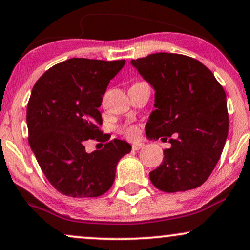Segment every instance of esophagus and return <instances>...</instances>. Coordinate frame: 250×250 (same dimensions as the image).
Returning a JSON list of instances; mask_svg holds the SVG:
<instances>
[{"instance_id":"34e87169","label":"esophagus","mask_w":250,"mask_h":250,"mask_svg":"<svg viewBox=\"0 0 250 250\" xmlns=\"http://www.w3.org/2000/svg\"><path fill=\"white\" fill-rule=\"evenodd\" d=\"M143 147H145V146L142 145V143H134L133 145V150H135V151H137V150H140V149H142Z\"/></svg>"}]
</instances>
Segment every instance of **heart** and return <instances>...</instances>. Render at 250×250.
<instances>
[{"label": "heart", "instance_id": "b5f03b06", "mask_svg": "<svg viewBox=\"0 0 250 250\" xmlns=\"http://www.w3.org/2000/svg\"><path fill=\"white\" fill-rule=\"evenodd\" d=\"M125 133L127 134L129 137L134 139V137H136L137 134H139V128H137L136 125H128V127L125 128Z\"/></svg>", "mask_w": 250, "mask_h": 250}]
</instances>
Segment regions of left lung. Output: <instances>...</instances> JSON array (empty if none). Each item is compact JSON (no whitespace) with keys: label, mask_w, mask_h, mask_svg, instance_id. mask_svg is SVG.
Here are the masks:
<instances>
[{"label":"left lung","mask_w":250,"mask_h":250,"mask_svg":"<svg viewBox=\"0 0 250 250\" xmlns=\"http://www.w3.org/2000/svg\"><path fill=\"white\" fill-rule=\"evenodd\" d=\"M131 64L156 90V109L146 134L171 143L163 150L161 165L149 173L151 183L166 193L200 187L214 170L228 136L222 85L205 64L181 54H150Z\"/></svg>","instance_id":"left-lung-1"}]
</instances>
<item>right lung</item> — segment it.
Listing matches in <instances>:
<instances>
[{
    "mask_svg": "<svg viewBox=\"0 0 250 250\" xmlns=\"http://www.w3.org/2000/svg\"><path fill=\"white\" fill-rule=\"evenodd\" d=\"M125 60L74 57L57 63L37 80L27 108L28 140L50 185L71 197H97L110 189L116 165L131 146L114 139L101 150L85 151L88 140L104 142L99 129L110 80Z\"/></svg>",
    "mask_w": 250,
    "mask_h": 250,
    "instance_id": "obj_1",
    "label": "right lung"
}]
</instances>
